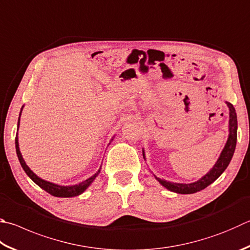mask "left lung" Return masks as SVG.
Segmentation results:
<instances>
[{
  "label": "left lung",
  "instance_id": "8db88e82",
  "mask_svg": "<svg viewBox=\"0 0 250 250\" xmlns=\"http://www.w3.org/2000/svg\"><path fill=\"white\" fill-rule=\"evenodd\" d=\"M226 104H228V106L229 108V135L228 142H226L223 151H222L219 160L215 163V165L213 166V168L208 171L207 175H204L201 179H199L196 183L192 184L169 183V181L163 180L155 176L158 183L172 192L189 194L198 192L200 191V190L207 188L208 185H211L213 181H215L219 178L222 172H223L226 169V167L229 166L230 160H232L236 147V141H237V116H236L235 108L233 107L232 104L228 102H226Z\"/></svg>",
  "mask_w": 250,
  "mask_h": 250
}]
</instances>
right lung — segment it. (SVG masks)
Wrapping results in <instances>:
<instances>
[{"instance_id":"right-lung-1","label":"right lung","mask_w":250,"mask_h":250,"mask_svg":"<svg viewBox=\"0 0 250 250\" xmlns=\"http://www.w3.org/2000/svg\"><path fill=\"white\" fill-rule=\"evenodd\" d=\"M22 109V108H21ZM21 117V116H20ZM18 125H20V118H18ZM15 146H16V153H17V157L18 160H20L21 165L22 167V169L25 170V172L27 175L30 177V179L34 181V183L37 184L40 188H42L43 190H46V191L50 194H52L54 197H61V198H70V197H76L81 194L82 192H84L86 189L88 188V186L93 183L94 179L96 178L98 172L101 170H98L96 174L94 176L89 177L88 179L84 180L83 183H81L79 185H74V186H59L56 184H52V183H49V181L43 180L42 178H39V177L34 174L33 171L30 170V168L28 166L26 165V163L24 161V158H22L21 151H20V146H18V138H17V134H16V138H15Z\"/></svg>"}]
</instances>
